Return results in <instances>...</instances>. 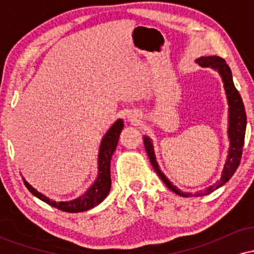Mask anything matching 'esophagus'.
Masks as SVG:
<instances>
[{
    "instance_id": "34e87169",
    "label": "esophagus",
    "mask_w": 254,
    "mask_h": 254,
    "mask_svg": "<svg viewBox=\"0 0 254 254\" xmlns=\"http://www.w3.org/2000/svg\"><path fill=\"white\" fill-rule=\"evenodd\" d=\"M137 118H138V115H137V113H129V115H127V119H129L130 122H137Z\"/></svg>"
}]
</instances>
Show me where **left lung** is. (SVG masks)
<instances>
[{
  "mask_svg": "<svg viewBox=\"0 0 254 254\" xmlns=\"http://www.w3.org/2000/svg\"><path fill=\"white\" fill-rule=\"evenodd\" d=\"M196 63L199 64L200 66H210V68L215 69L218 71V74L221 75L223 81V87L226 90L227 100H228V106H229V113H228V137H229V150H228V156H227L226 164H224V168L222 171V176H221L220 180L215 184V185L209 186L205 190L197 193V196H204V194H208L210 192L215 191L216 189L221 188L224 183H227L232 178L233 174L237 171L239 164H240L241 160V154H243V148H244V142H245V131H246V111H245V106L243 103V99H241L240 94H239L238 89L235 88L234 82H233L232 77V71L228 64L226 63V61L223 58L218 56H206V57H199L196 60ZM144 147L147 150L148 156L153 165V168L155 170L157 176L161 178V180L166 184L170 190H172L174 193L179 194L183 197H189L192 196L190 192H183L180 191L177 186H174L170 180L166 178V176L162 173L160 170L159 164L156 161L155 154H154V148L153 143H151L149 137L144 136Z\"/></svg>",
  "mask_w": 254,
  "mask_h": 254,
  "instance_id": "8db88e82",
  "label": "left lung"
}]
</instances>
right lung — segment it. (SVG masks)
Segmentation results:
<instances>
[{
  "label": "right lung",
  "mask_w": 254,
  "mask_h": 254,
  "mask_svg": "<svg viewBox=\"0 0 254 254\" xmlns=\"http://www.w3.org/2000/svg\"><path fill=\"white\" fill-rule=\"evenodd\" d=\"M123 127V121L118 119L116 123H113L109 131L105 133L103 141L100 143V148H99L98 177L95 179V182L92 184V186L84 192L82 196L75 198L72 200H68V202H56V200H52L51 198L44 196L43 193L38 192L33 186H31L24 179L25 186L33 196H36L40 200H43V202L48 203L49 205L60 209L62 211L81 212L94 208L98 204L103 202L111 190V157H112L113 151L116 150V147H117L119 135H121V131Z\"/></svg>",
  "instance_id": "1"
}]
</instances>
